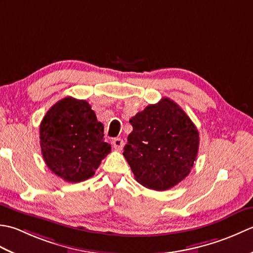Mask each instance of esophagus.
<instances>
[{"instance_id": "1", "label": "esophagus", "mask_w": 253, "mask_h": 253, "mask_svg": "<svg viewBox=\"0 0 253 253\" xmlns=\"http://www.w3.org/2000/svg\"><path fill=\"white\" fill-rule=\"evenodd\" d=\"M112 143L113 146H114V148L117 150H122V148L124 147V140L122 138H114L113 139Z\"/></svg>"}]
</instances>
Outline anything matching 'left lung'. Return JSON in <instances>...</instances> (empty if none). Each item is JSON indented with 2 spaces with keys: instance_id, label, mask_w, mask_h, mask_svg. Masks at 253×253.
<instances>
[{
  "instance_id": "1",
  "label": "left lung",
  "mask_w": 253,
  "mask_h": 253,
  "mask_svg": "<svg viewBox=\"0 0 253 253\" xmlns=\"http://www.w3.org/2000/svg\"><path fill=\"white\" fill-rule=\"evenodd\" d=\"M129 123L132 131L123 154L139 184L163 191L185 179L199 149V132L189 116L174 101L163 98Z\"/></svg>"
}]
</instances>
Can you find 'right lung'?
Segmentation results:
<instances>
[{
    "mask_svg": "<svg viewBox=\"0 0 253 253\" xmlns=\"http://www.w3.org/2000/svg\"><path fill=\"white\" fill-rule=\"evenodd\" d=\"M104 126L84 100L66 96L46 112L40 124V146L45 164L68 182L90 178L111 152Z\"/></svg>",
    "mask_w": 253,
    "mask_h": 253,
    "instance_id": "1",
    "label": "right lung"
}]
</instances>
